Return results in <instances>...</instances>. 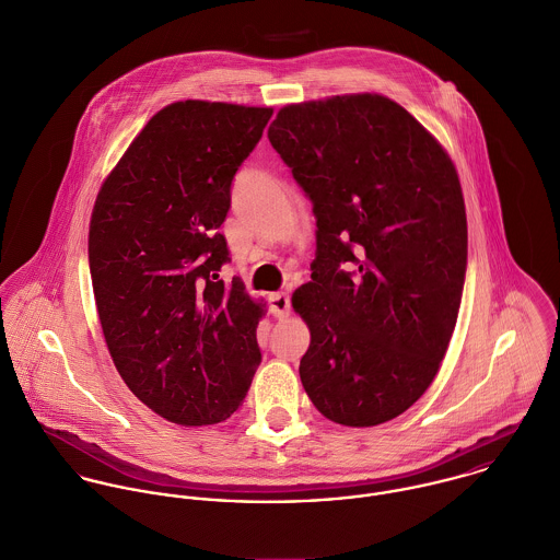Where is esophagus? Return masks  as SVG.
<instances>
[{
  "mask_svg": "<svg viewBox=\"0 0 560 560\" xmlns=\"http://www.w3.org/2000/svg\"><path fill=\"white\" fill-rule=\"evenodd\" d=\"M268 303H270L272 316H277V318H288L290 316V296L285 292L270 294Z\"/></svg>",
  "mask_w": 560,
  "mask_h": 560,
  "instance_id": "obj_1",
  "label": "esophagus"
}]
</instances>
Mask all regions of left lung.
I'll list each match as a JSON object with an SVG mask.
<instances>
[{"instance_id":"8db88e82","label":"left lung","mask_w":560,"mask_h":560,"mask_svg":"<svg viewBox=\"0 0 560 560\" xmlns=\"http://www.w3.org/2000/svg\"><path fill=\"white\" fill-rule=\"evenodd\" d=\"M268 138L314 203L312 281L292 294L312 341L301 381L343 427L405 413L456 325L467 219L446 149L376 93L290 104Z\"/></svg>"}]
</instances>
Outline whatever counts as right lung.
Segmentation results:
<instances>
[{"label":"right lung","mask_w":560,"mask_h":560,"mask_svg":"<svg viewBox=\"0 0 560 560\" xmlns=\"http://www.w3.org/2000/svg\"><path fill=\"white\" fill-rule=\"evenodd\" d=\"M272 108L186 100L153 114L97 195L89 264L114 365L182 427L226 420L261 361L264 303L219 279L231 182Z\"/></svg>","instance_id":"add662e5"}]
</instances>
